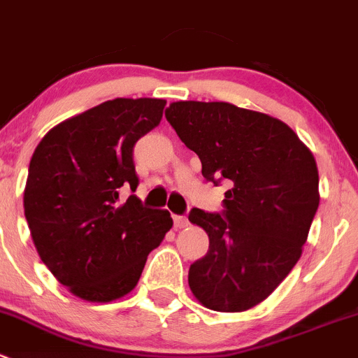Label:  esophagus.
Listing matches in <instances>:
<instances>
[{"mask_svg": "<svg viewBox=\"0 0 358 358\" xmlns=\"http://www.w3.org/2000/svg\"><path fill=\"white\" fill-rule=\"evenodd\" d=\"M187 224H189V220H187L186 215H174V226L178 227V229H182Z\"/></svg>", "mask_w": 358, "mask_h": 358, "instance_id": "1", "label": "esophagus"}]
</instances>
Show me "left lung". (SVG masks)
Segmentation results:
<instances>
[{"instance_id":"1","label":"left lung","mask_w":358,"mask_h":358,"mask_svg":"<svg viewBox=\"0 0 358 358\" xmlns=\"http://www.w3.org/2000/svg\"><path fill=\"white\" fill-rule=\"evenodd\" d=\"M165 119L200 157L203 178L229 186L222 212H189L210 239L189 288L210 310H248L300 259L319 208L314 155L285 122L231 103L176 101Z\"/></svg>"}]
</instances>
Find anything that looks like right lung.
Returning a JSON list of instances; mask_svg holds the SVG:
<instances>
[{
    "label": "right lung",
    "mask_w": 358,
    "mask_h": 358,
    "mask_svg": "<svg viewBox=\"0 0 358 358\" xmlns=\"http://www.w3.org/2000/svg\"><path fill=\"white\" fill-rule=\"evenodd\" d=\"M165 99L117 98L51 129L29 164L24 210L43 264L76 296L112 301L138 285L148 253L172 227L148 208L134 145L157 127Z\"/></svg>",
    "instance_id": "1"
}]
</instances>
